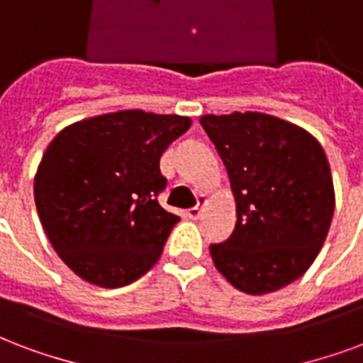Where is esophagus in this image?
Masks as SVG:
<instances>
[{
	"instance_id": "obj_1",
	"label": "esophagus",
	"mask_w": 363,
	"mask_h": 363,
	"mask_svg": "<svg viewBox=\"0 0 363 363\" xmlns=\"http://www.w3.org/2000/svg\"><path fill=\"white\" fill-rule=\"evenodd\" d=\"M206 204V197L204 195H199V204L197 206H191L189 211H187V216L191 218V220H197L201 216V212H203V206Z\"/></svg>"
}]
</instances>
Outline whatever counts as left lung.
<instances>
[{
    "instance_id": "obj_1",
    "label": "left lung",
    "mask_w": 363,
    "mask_h": 363,
    "mask_svg": "<svg viewBox=\"0 0 363 363\" xmlns=\"http://www.w3.org/2000/svg\"><path fill=\"white\" fill-rule=\"evenodd\" d=\"M201 126L222 157L237 204L230 239L211 245L214 266L249 295L293 283L315 260L333 218L325 152L306 130L269 114H206Z\"/></svg>"
}]
</instances>
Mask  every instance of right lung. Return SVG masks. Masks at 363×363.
Listing matches in <instances>:
<instances>
[{
	"mask_svg": "<svg viewBox=\"0 0 363 363\" xmlns=\"http://www.w3.org/2000/svg\"><path fill=\"white\" fill-rule=\"evenodd\" d=\"M191 126L178 114L120 111L82 120L51 141L34 179L49 241L82 279L116 289L159 260L179 216L159 195L160 157Z\"/></svg>",
	"mask_w": 363,
	"mask_h": 363,
	"instance_id": "right-lung-1",
	"label": "right lung"
}]
</instances>
